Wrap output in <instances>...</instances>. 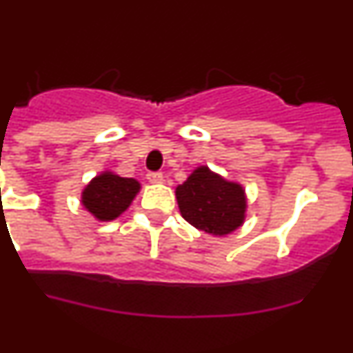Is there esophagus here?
<instances>
[{
    "label": "esophagus",
    "instance_id": "1",
    "mask_svg": "<svg viewBox=\"0 0 353 353\" xmlns=\"http://www.w3.org/2000/svg\"><path fill=\"white\" fill-rule=\"evenodd\" d=\"M146 179L153 184H159L163 181V174L162 172H148L146 174Z\"/></svg>",
    "mask_w": 353,
    "mask_h": 353
}]
</instances>
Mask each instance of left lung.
<instances>
[{"mask_svg":"<svg viewBox=\"0 0 353 353\" xmlns=\"http://www.w3.org/2000/svg\"><path fill=\"white\" fill-rule=\"evenodd\" d=\"M181 215L200 231L224 236L238 229L245 221L246 196L238 183H231L198 167L183 184L176 188Z\"/></svg>","mask_w":353,"mask_h":353,"instance_id":"left-lung-1","label":"left lung"}]
</instances>
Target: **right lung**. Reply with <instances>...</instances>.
I'll return each mask as SVG.
<instances>
[{
    "mask_svg": "<svg viewBox=\"0 0 353 353\" xmlns=\"http://www.w3.org/2000/svg\"><path fill=\"white\" fill-rule=\"evenodd\" d=\"M139 188V183L132 177L103 172L84 188L82 205L100 221H114L131 205Z\"/></svg>",
    "mask_w": 353,
    "mask_h": 353,
    "instance_id": "right-lung-1",
    "label": "right lung"
}]
</instances>
